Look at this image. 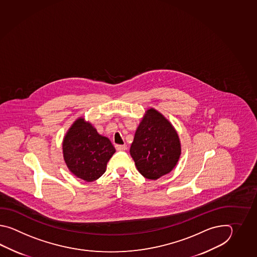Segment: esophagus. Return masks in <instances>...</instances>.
Wrapping results in <instances>:
<instances>
[{"label":"esophagus","instance_id":"esophagus-1","mask_svg":"<svg viewBox=\"0 0 257 257\" xmlns=\"http://www.w3.org/2000/svg\"><path fill=\"white\" fill-rule=\"evenodd\" d=\"M115 147V149L117 150V151H125V150H126V144H124V145H119V144H116Z\"/></svg>","mask_w":257,"mask_h":257}]
</instances>
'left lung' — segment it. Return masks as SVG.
Returning <instances> with one entry per match:
<instances>
[{"instance_id":"1","label":"left lung","mask_w":257,"mask_h":257,"mask_svg":"<svg viewBox=\"0 0 257 257\" xmlns=\"http://www.w3.org/2000/svg\"><path fill=\"white\" fill-rule=\"evenodd\" d=\"M130 152L138 171L145 178L156 180L169 174L178 163L179 137L164 115L150 108L137 128Z\"/></svg>"}]
</instances>
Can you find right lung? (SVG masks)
<instances>
[{"instance_id":"right-lung-1","label":"right lung","mask_w":257,"mask_h":257,"mask_svg":"<svg viewBox=\"0 0 257 257\" xmlns=\"http://www.w3.org/2000/svg\"><path fill=\"white\" fill-rule=\"evenodd\" d=\"M63 157L69 170L86 182L98 179L115 149L106 137L101 136L91 123L78 118L66 133Z\"/></svg>"}]
</instances>
